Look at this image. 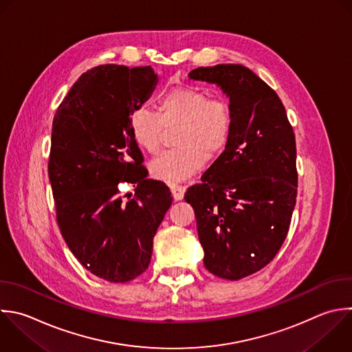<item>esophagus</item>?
<instances>
[{
    "label": "esophagus",
    "mask_w": 352,
    "mask_h": 352,
    "mask_svg": "<svg viewBox=\"0 0 352 352\" xmlns=\"http://www.w3.org/2000/svg\"><path fill=\"white\" fill-rule=\"evenodd\" d=\"M169 187H170V192H172V197H173L175 201L183 199V197H184V187H182L179 184H175V183H172Z\"/></svg>",
    "instance_id": "1"
}]
</instances>
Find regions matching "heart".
Masks as SVG:
<instances>
[{
    "label": "heart",
    "instance_id": "1",
    "mask_svg": "<svg viewBox=\"0 0 352 352\" xmlns=\"http://www.w3.org/2000/svg\"><path fill=\"white\" fill-rule=\"evenodd\" d=\"M179 126V148L157 157L150 164L155 179L177 183L201 172L209 158L220 155L228 144L232 129V113L227 100L210 99L201 89L176 87L165 92L157 114L139 107L129 117V131L136 146L155 154L162 143L164 128Z\"/></svg>",
    "mask_w": 352,
    "mask_h": 352
}]
</instances>
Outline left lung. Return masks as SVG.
I'll return each mask as SVG.
<instances>
[{"mask_svg": "<svg viewBox=\"0 0 352 352\" xmlns=\"http://www.w3.org/2000/svg\"><path fill=\"white\" fill-rule=\"evenodd\" d=\"M188 78L230 99L228 144L184 199L195 212L204 265L236 280L265 267L287 235L297 195L294 133L275 91L248 67H198Z\"/></svg>", "mask_w": 352, "mask_h": 352, "instance_id": "left-lung-1", "label": "left lung"}]
</instances>
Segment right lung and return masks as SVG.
I'll use <instances>...</instances> for the list:
<instances>
[{
  "instance_id": "1",
  "label": "right lung",
  "mask_w": 352,
  "mask_h": 352,
  "mask_svg": "<svg viewBox=\"0 0 352 352\" xmlns=\"http://www.w3.org/2000/svg\"><path fill=\"white\" fill-rule=\"evenodd\" d=\"M157 84L150 66L95 67L73 85L52 124L48 172L60 232L89 272L114 283L147 270L172 205L169 188L147 179L129 131L132 111ZM124 181L137 186L132 200L119 195Z\"/></svg>"
}]
</instances>
